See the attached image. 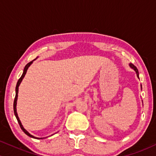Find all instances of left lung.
Listing matches in <instances>:
<instances>
[{"mask_svg":"<svg viewBox=\"0 0 156 156\" xmlns=\"http://www.w3.org/2000/svg\"><path fill=\"white\" fill-rule=\"evenodd\" d=\"M129 66H130V67L131 68V69H133L134 71H135L136 72V76H137V77L138 78H139V71H138V69H137V68L135 67V66L133 65V64H131V63H130L129 64Z\"/></svg>","mask_w":156,"mask_h":156,"instance_id":"left-lung-1","label":"left lung"}]
</instances>
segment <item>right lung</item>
<instances>
[{
  "instance_id": "obj_1",
  "label": "right lung",
  "mask_w": 156,
  "mask_h": 156,
  "mask_svg": "<svg viewBox=\"0 0 156 156\" xmlns=\"http://www.w3.org/2000/svg\"><path fill=\"white\" fill-rule=\"evenodd\" d=\"M37 58H35L34 60L37 59ZM34 60L31 61V62H30L29 63H28V64H26V67H25V68H24V69H23V73L22 76H21L20 78V79L18 80V81H17V86H16V89H15V101H14V113H15V115L16 118H17V122H18L20 126V128H21V129H22L23 131L24 132V133H26L27 136H28L31 137V138H34V139H44V138H38V137L34 136L33 135H31V133H28V132L27 131V130H26V129H25L24 128H23L22 123H21L20 120V118H19V117H18V115H17V97H18V91H19L18 89H19V86H20V84L21 82H22L23 78H24L25 76H26V72H27V70H28V67H29L30 66H31V64L32 63H33L34 61Z\"/></svg>"
}]
</instances>
